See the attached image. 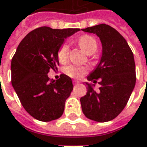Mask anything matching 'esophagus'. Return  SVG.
Returning a JSON list of instances; mask_svg holds the SVG:
<instances>
[{
    "instance_id": "1",
    "label": "esophagus",
    "mask_w": 147,
    "mask_h": 147,
    "mask_svg": "<svg viewBox=\"0 0 147 147\" xmlns=\"http://www.w3.org/2000/svg\"><path fill=\"white\" fill-rule=\"evenodd\" d=\"M74 84L76 86V85H78V84H80V82H78V81H76V80H74Z\"/></svg>"
}]
</instances>
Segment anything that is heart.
<instances>
[{
    "instance_id": "heart-1",
    "label": "heart",
    "mask_w": 147,
    "mask_h": 147,
    "mask_svg": "<svg viewBox=\"0 0 147 147\" xmlns=\"http://www.w3.org/2000/svg\"><path fill=\"white\" fill-rule=\"evenodd\" d=\"M78 44L80 47L88 55H93L96 52L98 48V44L96 40L93 37L89 35H85L80 37L78 39ZM68 55H69V46L68 44L65 43L59 47L57 56L59 61L63 63L67 59ZM65 73L67 75L72 78H80L87 73V69L83 66L70 65L65 67Z\"/></svg>"
}]
</instances>
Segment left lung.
I'll list each match as a JSON object with an SVG mask.
<instances>
[{"label": "left lung", "instance_id": "8db88e82", "mask_svg": "<svg viewBox=\"0 0 147 147\" xmlns=\"http://www.w3.org/2000/svg\"><path fill=\"white\" fill-rule=\"evenodd\" d=\"M82 30L96 34L102 45L100 62L88 76L93 83L100 79V91L94 90V84L85 82L87 95L80 99L82 113L94 121H110L124 109L135 87L133 54L124 37L110 25L102 24Z\"/></svg>", "mask_w": 147, "mask_h": 147}]
</instances>
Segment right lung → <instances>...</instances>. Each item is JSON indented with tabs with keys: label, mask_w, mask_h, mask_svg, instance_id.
Listing matches in <instances>:
<instances>
[{
	"label": "right lung",
	"mask_w": 147,
	"mask_h": 147,
	"mask_svg": "<svg viewBox=\"0 0 147 147\" xmlns=\"http://www.w3.org/2000/svg\"><path fill=\"white\" fill-rule=\"evenodd\" d=\"M79 30L41 27L27 34L17 47L11 60V83L24 108L37 120H55L64 113L74 88L72 79L61 74L51 82L47 74L57 69V53L65 39Z\"/></svg>",
	"instance_id": "obj_1"
}]
</instances>
